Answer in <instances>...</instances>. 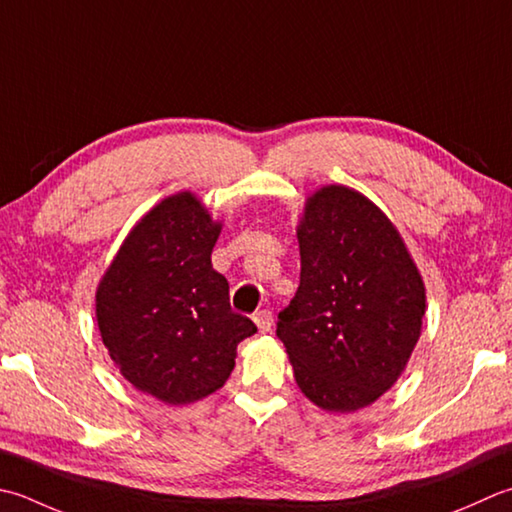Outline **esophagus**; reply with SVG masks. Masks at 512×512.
<instances>
[{
  "label": "esophagus",
  "instance_id": "34e87169",
  "mask_svg": "<svg viewBox=\"0 0 512 512\" xmlns=\"http://www.w3.org/2000/svg\"><path fill=\"white\" fill-rule=\"evenodd\" d=\"M253 322L257 324V328H259V333H268L270 330V326H273V313H270L268 308H262V310H257V313L253 315Z\"/></svg>",
  "mask_w": 512,
  "mask_h": 512
}]
</instances>
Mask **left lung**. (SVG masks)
<instances>
[{
  "label": "left lung",
  "instance_id": "8db88e82",
  "mask_svg": "<svg viewBox=\"0 0 512 512\" xmlns=\"http://www.w3.org/2000/svg\"><path fill=\"white\" fill-rule=\"evenodd\" d=\"M297 239L299 288L277 337L310 402L353 413L406 368L426 313L422 275L390 219L353 188L308 197Z\"/></svg>",
  "mask_w": 512,
  "mask_h": 512
}]
</instances>
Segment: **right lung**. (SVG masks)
<instances>
[{
  "instance_id": "obj_1",
  "label": "right lung",
  "mask_w": 512,
  "mask_h": 512,
  "mask_svg": "<svg viewBox=\"0 0 512 512\" xmlns=\"http://www.w3.org/2000/svg\"><path fill=\"white\" fill-rule=\"evenodd\" d=\"M222 233L193 193L159 202L130 230L97 286V326L130 384L170 406L226 384L237 344L257 333L210 264Z\"/></svg>"
}]
</instances>
